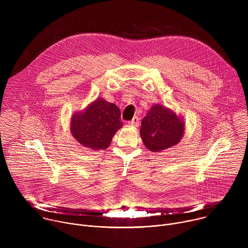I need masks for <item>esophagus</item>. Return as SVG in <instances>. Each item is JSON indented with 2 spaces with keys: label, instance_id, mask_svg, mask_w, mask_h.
Returning a JSON list of instances; mask_svg holds the SVG:
<instances>
[{
  "label": "esophagus",
  "instance_id": "34e87169",
  "mask_svg": "<svg viewBox=\"0 0 248 248\" xmlns=\"http://www.w3.org/2000/svg\"><path fill=\"white\" fill-rule=\"evenodd\" d=\"M128 124L131 126H138L139 125V119L138 117H134L131 121L128 122Z\"/></svg>",
  "mask_w": 248,
  "mask_h": 248
}]
</instances>
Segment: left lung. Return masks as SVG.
<instances>
[{"label": "left lung", "instance_id": "obj_1", "mask_svg": "<svg viewBox=\"0 0 248 248\" xmlns=\"http://www.w3.org/2000/svg\"><path fill=\"white\" fill-rule=\"evenodd\" d=\"M185 123L169 109L154 105L141 122L140 135L153 152L174 146L184 135Z\"/></svg>", "mask_w": 248, "mask_h": 248}]
</instances>
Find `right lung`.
Segmentation results:
<instances>
[{"label":"right lung","instance_id":"obj_1","mask_svg":"<svg viewBox=\"0 0 248 248\" xmlns=\"http://www.w3.org/2000/svg\"><path fill=\"white\" fill-rule=\"evenodd\" d=\"M122 126L121 111L117 106L97 99L84 112L73 117L70 130L80 144L101 150L108 148L114 134Z\"/></svg>","mask_w":248,"mask_h":248}]
</instances>
